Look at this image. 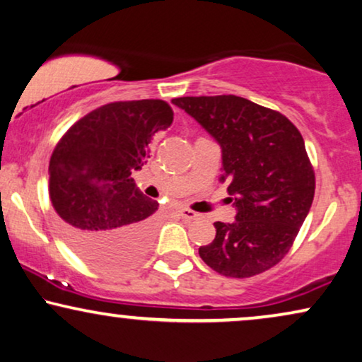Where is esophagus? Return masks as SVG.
I'll use <instances>...</instances> for the list:
<instances>
[{"label": "esophagus", "mask_w": 362, "mask_h": 362, "mask_svg": "<svg viewBox=\"0 0 362 362\" xmlns=\"http://www.w3.org/2000/svg\"><path fill=\"white\" fill-rule=\"evenodd\" d=\"M177 212H180V216L182 217V219H186V221H196L197 217H199V214H197V212L191 211V209H180Z\"/></svg>", "instance_id": "34e87169"}]
</instances>
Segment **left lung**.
I'll return each mask as SVG.
<instances>
[{"label": "left lung", "mask_w": 362, "mask_h": 362, "mask_svg": "<svg viewBox=\"0 0 362 362\" xmlns=\"http://www.w3.org/2000/svg\"><path fill=\"white\" fill-rule=\"evenodd\" d=\"M191 115L222 150L221 181L229 182L237 214L214 222L216 237L199 247L217 274L247 279L288 254L315 196V171L301 133L280 112L237 95L171 100Z\"/></svg>", "instance_id": "left-lung-1"}]
</instances>
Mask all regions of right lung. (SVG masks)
Listing matches in <instances>:
<instances>
[{"mask_svg":"<svg viewBox=\"0 0 362 362\" xmlns=\"http://www.w3.org/2000/svg\"><path fill=\"white\" fill-rule=\"evenodd\" d=\"M173 123L165 100L113 102L74 123L49 161V196L64 239L87 264L118 270L150 249L158 202L132 173L150 158L148 143Z\"/></svg>","mask_w":362,"mask_h":362,"instance_id":"obj_1","label":"right lung"}]
</instances>
